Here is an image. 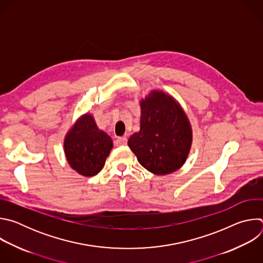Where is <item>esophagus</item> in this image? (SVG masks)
Segmentation results:
<instances>
[{"label": "esophagus", "instance_id": "obj_1", "mask_svg": "<svg viewBox=\"0 0 263 263\" xmlns=\"http://www.w3.org/2000/svg\"><path fill=\"white\" fill-rule=\"evenodd\" d=\"M116 144L121 146V145H126L127 144V138L126 137H119L117 140H116Z\"/></svg>", "mask_w": 263, "mask_h": 263}]
</instances>
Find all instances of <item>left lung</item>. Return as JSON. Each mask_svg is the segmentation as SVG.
<instances>
[{
    "instance_id": "1",
    "label": "left lung",
    "mask_w": 263,
    "mask_h": 263,
    "mask_svg": "<svg viewBox=\"0 0 263 263\" xmlns=\"http://www.w3.org/2000/svg\"><path fill=\"white\" fill-rule=\"evenodd\" d=\"M140 130L128 140L138 162L148 172L167 175L189 156L192 128L180 105L163 91L154 90L140 102Z\"/></svg>"
}]
</instances>
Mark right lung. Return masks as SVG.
<instances>
[{
    "mask_svg": "<svg viewBox=\"0 0 263 263\" xmlns=\"http://www.w3.org/2000/svg\"><path fill=\"white\" fill-rule=\"evenodd\" d=\"M112 146L110 136L99 130L89 115L81 117L64 139V152L69 165L86 177L101 172Z\"/></svg>",
    "mask_w": 263,
    "mask_h": 263,
    "instance_id": "right-lung-1",
    "label": "right lung"
}]
</instances>
